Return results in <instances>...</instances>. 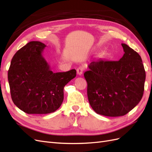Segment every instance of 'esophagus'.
Wrapping results in <instances>:
<instances>
[{
	"label": "esophagus",
	"mask_w": 152,
	"mask_h": 152,
	"mask_svg": "<svg viewBox=\"0 0 152 152\" xmlns=\"http://www.w3.org/2000/svg\"><path fill=\"white\" fill-rule=\"evenodd\" d=\"M84 71V67L83 66H80L77 69V73L79 75H82V73H83Z\"/></svg>",
	"instance_id": "1"
}]
</instances>
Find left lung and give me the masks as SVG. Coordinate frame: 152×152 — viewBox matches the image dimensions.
Segmentation results:
<instances>
[{
    "label": "left lung",
    "instance_id": "left-lung-1",
    "mask_svg": "<svg viewBox=\"0 0 152 152\" xmlns=\"http://www.w3.org/2000/svg\"><path fill=\"white\" fill-rule=\"evenodd\" d=\"M122 46L124 54L119 61H92L84 73L90 105L102 115H124L143 94L146 73L141 58L127 44Z\"/></svg>",
    "mask_w": 152,
    "mask_h": 152
}]
</instances>
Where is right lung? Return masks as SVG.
<instances>
[{"mask_svg": "<svg viewBox=\"0 0 152 152\" xmlns=\"http://www.w3.org/2000/svg\"><path fill=\"white\" fill-rule=\"evenodd\" d=\"M46 47L31 41L14 55L8 71L13 103L28 114L54 112L61 105L64 87L76 77L73 69L54 73L43 56Z\"/></svg>", "mask_w": 152, "mask_h": 152, "instance_id": "right-lung-1", "label": "right lung"}]
</instances>
